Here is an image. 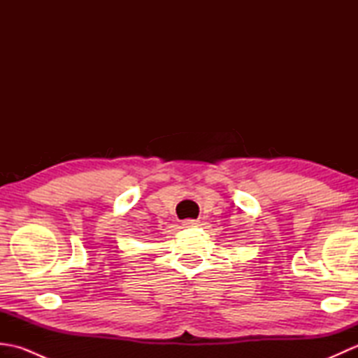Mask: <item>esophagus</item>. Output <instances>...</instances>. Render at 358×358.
I'll return each instance as SVG.
<instances>
[{
  "mask_svg": "<svg viewBox=\"0 0 358 358\" xmlns=\"http://www.w3.org/2000/svg\"><path fill=\"white\" fill-rule=\"evenodd\" d=\"M199 224H200V220L187 218V220H185V222H183V226H185V227H195V226H199Z\"/></svg>",
  "mask_w": 358,
  "mask_h": 358,
  "instance_id": "obj_1",
  "label": "esophagus"
}]
</instances>
